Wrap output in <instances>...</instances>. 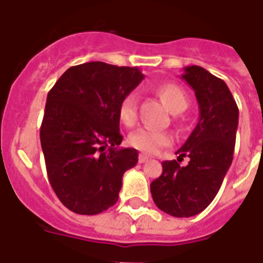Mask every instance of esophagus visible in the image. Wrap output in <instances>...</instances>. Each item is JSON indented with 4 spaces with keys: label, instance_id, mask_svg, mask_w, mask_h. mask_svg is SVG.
Returning <instances> with one entry per match:
<instances>
[{
    "label": "esophagus",
    "instance_id": "1",
    "mask_svg": "<svg viewBox=\"0 0 263 263\" xmlns=\"http://www.w3.org/2000/svg\"><path fill=\"white\" fill-rule=\"evenodd\" d=\"M148 159H149V156L144 155V154H140V155H139V163H145L147 160H148Z\"/></svg>",
    "mask_w": 263,
    "mask_h": 263
}]
</instances>
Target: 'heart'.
Wrapping results in <instances>:
<instances>
[{
	"label": "heart",
	"mask_w": 263,
	"mask_h": 263,
	"mask_svg": "<svg viewBox=\"0 0 263 263\" xmlns=\"http://www.w3.org/2000/svg\"><path fill=\"white\" fill-rule=\"evenodd\" d=\"M156 95L165 105V108L174 115L184 111L187 108V104H189L186 93L174 84L159 85L156 88ZM118 114L119 119L125 127L135 125L136 119H138L135 95L129 93L123 98V100L119 104ZM171 142H173V139H171V135L168 132L155 131V129H148V128L136 129L128 136V144L131 145L132 148L144 152V154H156L163 147L171 144Z\"/></svg>",
	"instance_id": "obj_1"
}]
</instances>
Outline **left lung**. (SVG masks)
Instances as JSON below:
<instances>
[{"mask_svg":"<svg viewBox=\"0 0 263 263\" xmlns=\"http://www.w3.org/2000/svg\"><path fill=\"white\" fill-rule=\"evenodd\" d=\"M182 79L199 105L198 124L176 151L178 160L187 155L190 162H163L162 175L151 183V195L162 211L189 218L202 213L222 186L233 162L239 111L226 83L204 68L186 67Z\"/></svg>","mask_w":263,"mask_h":263,"instance_id":"1","label":"left lung"}]
</instances>
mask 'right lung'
Segmentation results:
<instances>
[{
    "label": "right lung",
    "instance_id": "obj_1",
    "mask_svg": "<svg viewBox=\"0 0 263 263\" xmlns=\"http://www.w3.org/2000/svg\"><path fill=\"white\" fill-rule=\"evenodd\" d=\"M143 79L138 68L90 61L49 90L40 139L50 186L70 211L95 215L118 202L123 175L138 163L135 148H119V104Z\"/></svg>",
    "mask_w": 263,
    "mask_h": 263
}]
</instances>
